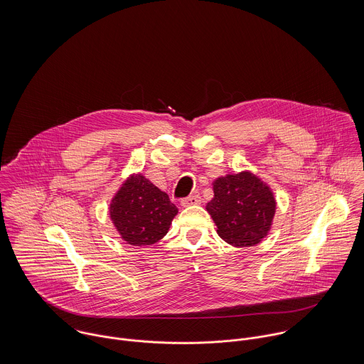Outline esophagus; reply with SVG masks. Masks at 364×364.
<instances>
[{"label":"esophagus","instance_id":"1","mask_svg":"<svg viewBox=\"0 0 364 364\" xmlns=\"http://www.w3.org/2000/svg\"><path fill=\"white\" fill-rule=\"evenodd\" d=\"M200 203H202V198H200L199 195H192V196H189V198L182 199V202H181V205H182L183 208L196 206V205H200Z\"/></svg>","mask_w":364,"mask_h":364}]
</instances>
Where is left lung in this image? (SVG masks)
<instances>
[{"label":"left lung","instance_id":"obj_1","mask_svg":"<svg viewBox=\"0 0 364 364\" xmlns=\"http://www.w3.org/2000/svg\"><path fill=\"white\" fill-rule=\"evenodd\" d=\"M206 210L217 234L234 247H254L269 234L276 214L270 186L251 171L227 173L213 182Z\"/></svg>","mask_w":364,"mask_h":364}]
</instances>
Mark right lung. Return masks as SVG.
Wrapping results in <instances>:
<instances>
[{
	"label": "right lung",
	"instance_id": "1",
	"mask_svg": "<svg viewBox=\"0 0 364 364\" xmlns=\"http://www.w3.org/2000/svg\"><path fill=\"white\" fill-rule=\"evenodd\" d=\"M109 214L126 244L147 247L166 235L178 208L143 173H132L112 198Z\"/></svg>",
	"mask_w": 364,
	"mask_h": 364
}]
</instances>
